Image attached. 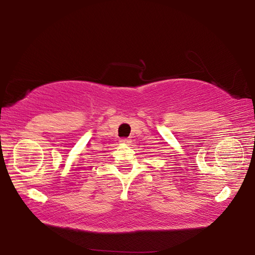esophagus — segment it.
<instances>
[{
  "mask_svg": "<svg viewBox=\"0 0 255 255\" xmlns=\"http://www.w3.org/2000/svg\"><path fill=\"white\" fill-rule=\"evenodd\" d=\"M120 143L124 145H129L131 143V139H129V138H123V139H120Z\"/></svg>",
  "mask_w": 255,
  "mask_h": 255,
  "instance_id": "1",
  "label": "esophagus"
}]
</instances>
